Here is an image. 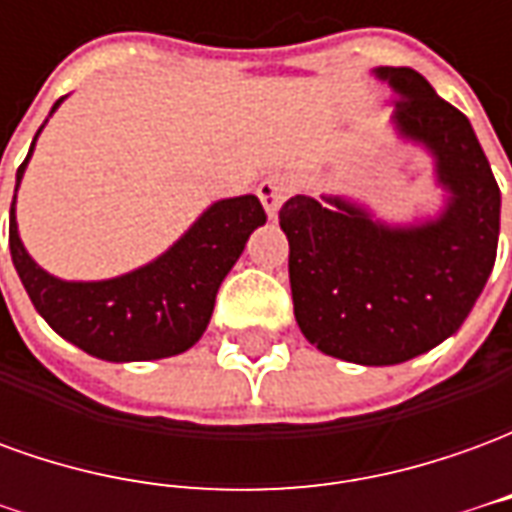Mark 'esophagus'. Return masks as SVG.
<instances>
[{
    "mask_svg": "<svg viewBox=\"0 0 512 512\" xmlns=\"http://www.w3.org/2000/svg\"><path fill=\"white\" fill-rule=\"evenodd\" d=\"M257 197L263 202V208L266 213L274 219L279 211V205L285 202L288 197V180L282 178V175H268V178L260 180V186H257Z\"/></svg>",
    "mask_w": 512,
    "mask_h": 512,
    "instance_id": "34e87169",
    "label": "esophagus"
}]
</instances>
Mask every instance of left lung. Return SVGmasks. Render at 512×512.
Listing matches in <instances>:
<instances>
[{
  "label": "left lung",
  "mask_w": 512,
  "mask_h": 512,
  "mask_svg": "<svg viewBox=\"0 0 512 512\" xmlns=\"http://www.w3.org/2000/svg\"><path fill=\"white\" fill-rule=\"evenodd\" d=\"M395 87L400 134L436 156L450 189L436 222L392 230L337 197L296 194L279 208L293 312L318 351L356 365H400L461 329L491 277L499 186L463 112L411 68H378Z\"/></svg>",
  "instance_id": "1"
}]
</instances>
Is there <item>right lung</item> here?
<instances>
[{
    "instance_id": "obj_1",
    "label": "right lung",
    "mask_w": 512,
    "mask_h": 512,
    "mask_svg": "<svg viewBox=\"0 0 512 512\" xmlns=\"http://www.w3.org/2000/svg\"><path fill=\"white\" fill-rule=\"evenodd\" d=\"M29 153L16 172V189ZM260 224L266 211L255 194L230 197L211 205L150 266L106 282H62L27 255L10 205V255L35 310L60 337L106 362H147L183 354L200 340L216 290Z\"/></svg>"
}]
</instances>
